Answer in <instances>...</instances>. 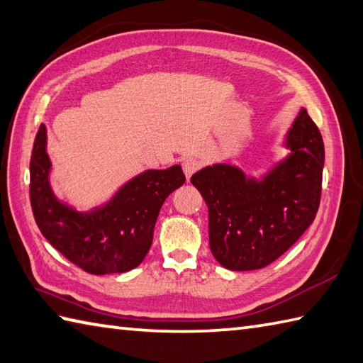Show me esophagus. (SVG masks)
Returning <instances> with one entry per match:
<instances>
[{"instance_id":"obj_1","label":"esophagus","mask_w":363,"mask_h":363,"mask_svg":"<svg viewBox=\"0 0 363 363\" xmlns=\"http://www.w3.org/2000/svg\"><path fill=\"white\" fill-rule=\"evenodd\" d=\"M183 172H184V175H186V179L189 180L191 179V175L194 174V172H197L199 169H201V161H197V160H192V158H188V160H184L183 161Z\"/></svg>"}]
</instances>
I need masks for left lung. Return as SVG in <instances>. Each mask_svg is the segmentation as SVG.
<instances>
[{
    "label": "left lung",
    "instance_id": "8db88e82",
    "mask_svg": "<svg viewBox=\"0 0 363 363\" xmlns=\"http://www.w3.org/2000/svg\"><path fill=\"white\" fill-rule=\"evenodd\" d=\"M282 147L286 157L262 175L230 162L206 166L191 177L208 206L210 249L230 271L268 266L301 238L321 197L324 144L301 108Z\"/></svg>",
    "mask_w": 363,
    "mask_h": 363
}]
</instances>
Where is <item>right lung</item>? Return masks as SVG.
<instances>
[{
	"mask_svg": "<svg viewBox=\"0 0 363 363\" xmlns=\"http://www.w3.org/2000/svg\"><path fill=\"white\" fill-rule=\"evenodd\" d=\"M47 127L34 140L29 175L31 206L42 235L72 263L89 274L127 272L143 263L153 241V228L167 196L184 183L179 164L147 169L89 211L61 201L51 186Z\"/></svg>",
	"mask_w": 363,
	"mask_h": 363,
	"instance_id": "right-lung-1",
	"label": "right lung"
}]
</instances>
